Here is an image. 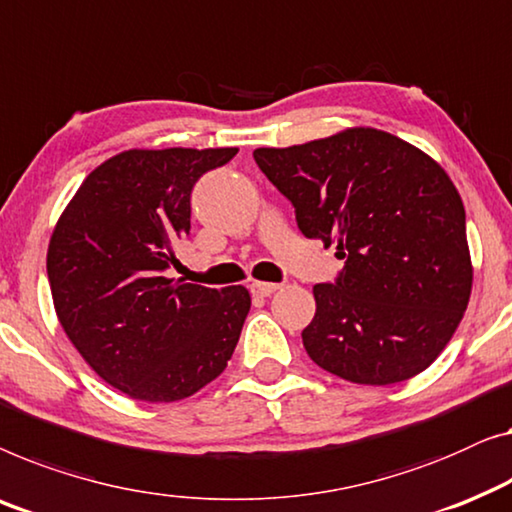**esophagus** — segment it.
Returning <instances> with one entry per match:
<instances>
[{"label": "esophagus", "instance_id": "1", "mask_svg": "<svg viewBox=\"0 0 512 512\" xmlns=\"http://www.w3.org/2000/svg\"><path fill=\"white\" fill-rule=\"evenodd\" d=\"M251 293L261 295V298H268L274 291H277L279 284H272V281H251Z\"/></svg>", "mask_w": 512, "mask_h": 512}]
</instances>
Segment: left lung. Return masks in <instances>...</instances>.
I'll list each match as a JSON object with an SVG mask.
<instances>
[{
	"label": "left lung",
	"instance_id": "8db88e82",
	"mask_svg": "<svg viewBox=\"0 0 512 512\" xmlns=\"http://www.w3.org/2000/svg\"><path fill=\"white\" fill-rule=\"evenodd\" d=\"M265 177L305 238L335 247V284H316L302 330L309 358L360 385L411 379L446 348L469 305L466 214L432 157L388 131L353 127L291 147H258Z\"/></svg>",
	"mask_w": 512,
	"mask_h": 512
}]
</instances>
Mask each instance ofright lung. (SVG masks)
Wrapping results in <instances>:
<instances>
[{
    "label": "right lung",
    "instance_id": "obj_1",
    "mask_svg": "<svg viewBox=\"0 0 512 512\" xmlns=\"http://www.w3.org/2000/svg\"><path fill=\"white\" fill-rule=\"evenodd\" d=\"M238 147L127 150L59 217L48 281L59 323L103 381L140 402L191 397L224 372L251 295L164 277L191 228V189Z\"/></svg>",
    "mask_w": 512,
    "mask_h": 512
}]
</instances>
